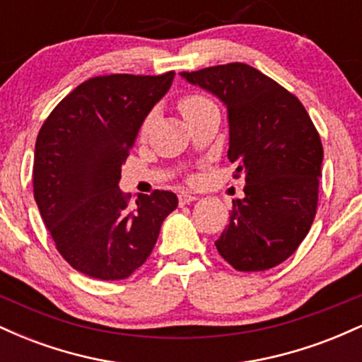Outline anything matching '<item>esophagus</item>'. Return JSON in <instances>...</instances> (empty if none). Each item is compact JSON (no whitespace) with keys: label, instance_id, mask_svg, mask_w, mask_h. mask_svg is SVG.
<instances>
[{"label":"esophagus","instance_id":"obj_1","mask_svg":"<svg viewBox=\"0 0 362 362\" xmlns=\"http://www.w3.org/2000/svg\"><path fill=\"white\" fill-rule=\"evenodd\" d=\"M194 201H197V197H195V195H192V194H189V192L178 194V204H180V206L190 204V202H194Z\"/></svg>","mask_w":362,"mask_h":362}]
</instances>
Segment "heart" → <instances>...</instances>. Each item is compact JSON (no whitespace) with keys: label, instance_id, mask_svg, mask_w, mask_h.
<instances>
[{"label":"heart","instance_id":"b5f03b06","mask_svg":"<svg viewBox=\"0 0 362 362\" xmlns=\"http://www.w3.org/2000/svg\"><path fill=\"white\" fill-rule=\"evenodd\" d=\"M209 100L204 97H201V95H187V97L182 98L180 102H178V109H180L182 115L184 117H189V115L195 114L197 110H201L202 107L209 105ZM149 124H151V115L149 117H146V120L143 122V127H141V131L146 132V129L149 127Z\"/></svg>","mask_w":362,"mask_h":362}]
</instances>
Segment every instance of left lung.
<instances>
[{
	"instance_id": "8db88e82",
	"label": "left lung",
	"mask_w": 362,
	"mask_h": 362,
	"mask_svg": "<svg viewBox=\"0 0 362 362\" xmlns=\"http://www.w3.org/2000/svg\"><path fill=\"white\" fill-rule=\"evenodd\" d=\"M228 110V160L245 177L230 223L216 240L236 271L276 267L308 235L318 202L323 148L294 95L243 62L180 73Z\"/></svg>"
}]
</instances>
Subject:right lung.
<instances>
[{"label": "right lung", "mask_w": 362, "mask_h": 362, "mask_svg": "<svg viewBox=\"0 0 362 362\" xmlns=\"http://www.w3.org/2000/svg\"><path fill=\"white\" fill-rule=\"evenodd\" d=\"M173 76L90 78L62 98L37 136L35 202L57 252L85 276H131L177 209V195L168 190L139 194L136 206H129L117 187L129 149Z\"/></svg>", "instance_id": "1"}]
</instances>
